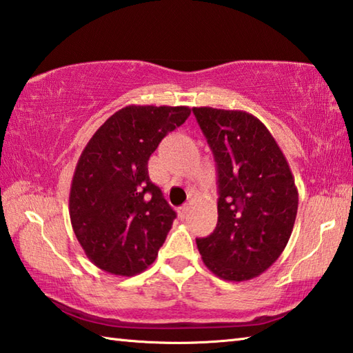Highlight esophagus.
Returning a JSON list of instances; mask_svg holds the SVG:
<instances>
[{"label": "esophagus", "instance_id": "esophagus-1", "mask_svg": "<svg viewBox=\"0 0 353 353\" xmlns=\"http://www.w3.org/2000/svg\"><path fill=\"white\" fill-rule=\"evenodd\" d=\"M188 211H190V205L183 203L182 207H179V210H177L179 217H181V219H185V217H187V214H188Z\"/></svg>", "mask_w": 353, "mask_h": 353}]
</instances>
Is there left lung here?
Returning a JSON list of instances; mask_svg holds the SVG:
<instances>
[{
	"instance_id": "8db88e82",
	"label": "left lung",
	"mask_w": 353,
	"mask_h": 353,
	"mask_svg": "<svg viewBox=\"0 0 353 353\" xmlns=\"http://www.w3.org/2000/svg\"><path fill=\"white\" fill-rule=\"evenodd\" d=\"M217 166V225L196 239L203 264L225 281L264 273L284 252L298 211V190L265 125L245 111L193 108Z\"/></svg>"
}]
</instances>
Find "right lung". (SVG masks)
<instances>
[{
	"label": "right lung",
	"mask_w": 353,
	"mask_h": 353,
	"mask_svg": "<svg viewBox=\"0 0 353 353\" xmlns=\"http://www.w3.org/2000/svg\"><path fill=\"white\" fill-rule=\"evenodd\" d=\"M188 106H126L89 140L75 166L69 216L94 265L134 276L156 261L176 211L150 181L148 160Z\"/></svg>",
	"instance_id": "right-lung-1"
}]
</instances>
